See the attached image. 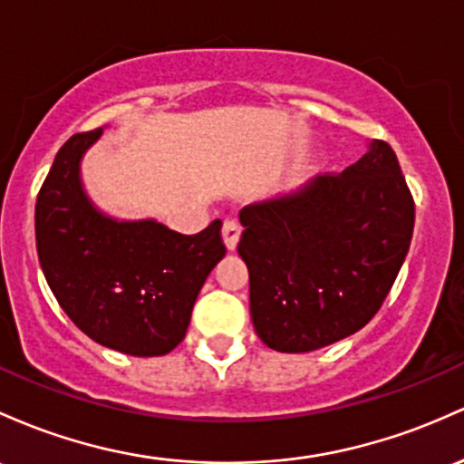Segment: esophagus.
<instances>
[{
    "label": "esophagus",
    "mask_w": 464,
    "mask_h": 464,
    "mask_svg": "<svg viewBox=\"0 0 464 464\" xmlns=\"http://www.w3.org/2000/svg\"><path fill=\"white\" fill-rule=\"evenodd\" d=\"M242 236V227L236 220H227L222 227V240L227 244L228 251H236L237 242H240Z\"/></svg>",
    "instance_id": "34e87169"
}]
</instances>
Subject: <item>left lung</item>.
<instances>
[{"mask_svg":"<svg viewBox=\"0 0 464 464\" xmlns=\"http://www.w3.org/2000/svg\"><path fill=\"white\" fill-rule=\"evenodd\" d=\"M240 222L257 337L313 353L381 308L410 251L414 200L392 147L372 140L343 174L244 207Z\"/></svg>","mask_w":464,"mask_h":464,"instance_id":"obj_1","label":"left lung"}]
</instances>
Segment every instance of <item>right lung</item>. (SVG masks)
<instances>
[{
  "mask_svg": "<svg viewBox=\"0 0 464 464\" xmlns=\"http://www.w3.org/2000/svg\"><path fill=\"white\" fill-rule=\"evenodd\" d=\"M103 130L59 150L34 208L45 282L79 330L130 356H162L185 339L198 293L227 253L222 222L198 236L154 218L119 220L92 202L81 160Z\"/></svg>",
  "mask_w": 464,
  "mask_h": 464,
  "instance_id": "1",
  "label": "right lung"
}]
</instances>
